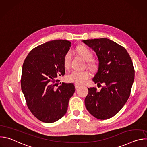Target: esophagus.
<instances>
[{
    "label": "esophagus",
    "mask_w": 147,
    "mask_h": 147,
    "mask_svg": "<svg viewBox=\"0 0 147 147\" xmlns=\"http://www.w3.org/2000/svg\"><path fill=\"white\" fill-rule=\"evenodd\" d=\"M74 86H75V88H76V90L78 89V88H79L81 87L80 85H77V84H75Z\"/></svg>",
    "instance_id": "1"
}]
</instances>
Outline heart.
Segmentation results:
<instances>
[{
	"label": "heart",
	"instance_id": "b5f03b06",
	"mask_svg": "<svg viewBox=\"0 0 147 147\" xmlns=\"http://www.w3.org/2000/svg\"><path fill=\"white\" fill-rule=\"evenodd\" d=\"M77 51L79 55L84 59L86 61H88L87 66L92 69L94 70L95 69L96 66L93 62H91V60L93 57V54L92 52L88 49L87 48L80 46L77 48ZM71 52L69 51L67 52L64 56L63 58V65L65 68H68L70 65L71 62ZM90 77V74L87 71H77L73 70L69 74H68L66 77V79L67 81L74 83L75 84H81L84 82L87 79L89 78Z\"/></svg>",
	"mask_w": 147,
	"mask_h": 147
}]
</instances>
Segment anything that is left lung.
Instances as JSON below:
<instances>
[{
	"label": "left lung",
	"mask_w": 147,
	"mask_h": 147,
	"mask_svg": "<svg viewBox=\"0 0 147 147\" xmlns=\"http://www.w3.org/2000/svg\"><path fill=\"white\" fill-rule=\"evenodd\" d=\"M95 53L98 70L92 81L103 84L100 91L88 88L86 107L95 117L106 120L116 115L128 100L134 80L131 59L124 47L107 38L83 40Z\"/></svg>",
	"instance_id": "8db88e82"
}]
</instances>
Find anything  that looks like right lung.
I'll return each mask as SVG.
<instances>
[{
	"label": "right lung",
	"mask_w": 147,
	"mask_h": 147,
	"mask_svg": "<svg viewBox=\"0 0 147 147\" xmlns=\"http://www.w3.org/2000/svg\"><path fill=\"white\" fill-rule=\"evenodd\" d=\"M71 44L66 40L47 42L31 50L24 60L22 90L28 109L42 122L53 123L63 116L75 92L73 83L55 87L57 77L65 74L63 58Z\"/></svg>",
	"instance_id": "obj_1"
}]
</instances>
